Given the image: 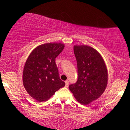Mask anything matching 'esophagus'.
<instances>
[{
  "label": "esophagus",
  "instance_id": "obj_1",
  "mask_svg": "<svg viewBox=\"0 0 130 130\" xmlns=\"http://www.w3.org/2000/svg\"><path fill=\"white\" fill-rule=\"evenodd\" d=\"M68 84H69V81L67 80H66V81H65V86H66V87H68Z\"/></svg>",
  "mask_w": 130,
  "mask_h": 130
}]
</instances>
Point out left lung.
I'll list each match as a JSON object with an SVG mask.
<instances>
[{"instance_id":"obj_1","label":"left lung","mask_w":130,"mask_h":130,"mask_svg":"<svg viewBox=\"0 0 130 130\" xmlns=\"http://www.w3.org/2000/svg\"><path fill=\"white\" fill-rule=\"evenodd\" d=\"M77 66V80L69 86L79 103L84 105L98 99L108 84V71L103 59L96 50L87 45L74 46Z\"/></svg>"}]
</instances>
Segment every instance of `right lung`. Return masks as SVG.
I'll return each instance as SVG.
<instances>
[{"mask_svg": "<svg viewBox=\"0 0 130 130\" xmlns=\"http://www.w3.org/2000/svg\"><path fill=\"white\" fill-rule=\"evenodd\" d=\"M60 43H49L37 46L27 59L22 80L27 93L40 102L49 100L65 82L60 79L56 58L63 50Z\"/></svg>", "mask_w": 130, "mask_h": 130, "instance_id": "add662e5", "label": "right lung"}]
</instances>
